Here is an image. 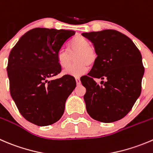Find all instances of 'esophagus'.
Segmentation results:
<instances>
[{
    "label": "esophagus",
    "mask_w": 153,
    "mask_h": 153,
    "mask_svg": "<svg viewBox=\"0 0 153 153\" xmlns=\"http://www.w3.org/2000/svg\"><path fill=\"white\" fill-rule=\"evenodd\" d=\"M75 81H76V83H77V84H78V85L81 84V81H80L79 77H76V78H75Z\"/></svg>",
    "instance_id": "obj_1"
}]
</instances>
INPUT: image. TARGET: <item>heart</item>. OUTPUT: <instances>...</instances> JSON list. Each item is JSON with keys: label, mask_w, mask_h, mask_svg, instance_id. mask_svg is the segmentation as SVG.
<instances>
[{"label": "heart", "mask_w": 153, "mask_h": 153, "mask_svg": "<svg viewBox=\"0 0 153 153\" xmlns=\"http://www.w3.org/2000/svg\"><path fill=\"white\" fill-rule=\"evenodd\" d=\"M75 56L76 63L70 66L72 62V57ZM97 58L96 51L93 47L84 37H76L71 42L69 45V51L61 50L57 53V60L59 66L63 69H67L63 73L65 75L74 77H79L84 75L88 70V66H92Z\"/></svg>", "instance_id": "b5f03b06"}]
</instances>
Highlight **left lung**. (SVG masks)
I'll return each instance as SVG.
<instances>
[{
    "label": "left lung",
    "instance_id": "left-lung-1",
    "mask_svg": "<svg viewBox=\"0 0 153 153\" xmlns=\"http://www.w3.org/2000/svg\"><path fill=\"white\" fill-rule=\"evenodd\" d=\"M91 41L97 58L81 81L86 88V109L102 123L121 120L131 111L141 93L144 74L142 56L127 36L114 30L83 33ZM96 78L103 79L99 85Z\"/></svg>",
    "mask_w": 153,
    "mask_h": 153
}]
</instances>
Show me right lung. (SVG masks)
Returning <instances> with one entry per match:
<instances>
[{"label": "right lung", "instance_id": "right-lung-1", "mask_svg": "<svg viewBox=\"0 0 153 153\" xmlns=\"http://www.w3.org/2000/svg\"><path fill=\"white\" fill-rule=\"evenodd\" d=\"M75 31L37 27L21 37L9 55L10 94L19 112L39 126H49L63 116L65 103L76 87L75 78L61 72L57 53Z\"/></svg>", "mask_w": 153, "mask_h": 153}]
</instances>
